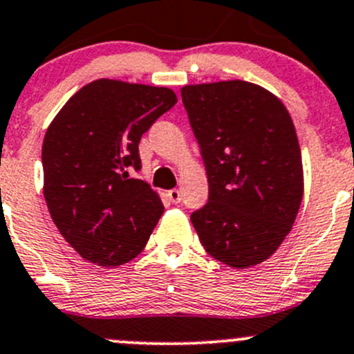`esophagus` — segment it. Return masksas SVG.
I'll return each instance as SVG.
<instances>
[{"label":"esophagus","mask_w":354,"mask_h":354,"mask_svg":"<svg viewBox=\"0 0 354 354\" xmlns=\"http://www.w3.org/2000/svg\"><path fill=\"white\" fill-rule=\"evenodd\" d=\"M167 198H169V202H173V203H180V200H181V194H180V190H176V188H174V190H169L167 192Z\"/></svg>","instance_id":"34e87169"}]
</instances>
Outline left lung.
Masks as SVG:
<instances>
[{
  "mask_svg": "<svg viewBox=\"0 0 354 354\" xmlns=\"http://www.w3.org/2000/svg\"><path fill=\"white\" fill-rule=\"evenodd\" d=\"M209 202L192 214L205 252L246 269L269 259L295 224L303 164L295 124L272 92L245 80L185 85Z\"/></svg>",
  "mask_w": 354,
  "mask_h": 354,
  "instance_id": "1",
  "label": "left lung"
}]
</instances>
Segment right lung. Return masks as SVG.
Segmentation results:
<instances>
[{
  "label": "right lung",
  "mask_w": 354,
  "mask_h": 354,
  "mask_svg": "<svg viewBox=\"0 0 354 354\" xmlns=\"http://www.w3.org/2000/svg\"><path fill=\"white\" fill-rule=\"evenodd\" d=\"M176 102L167 87L99 78L71 95L48 127L44 198L82 259L118 267L145 248L164 205L130 171L140 169L142 135Z\"/></svg>",
  "instance_id": "obj_1"
}]
</instances>
